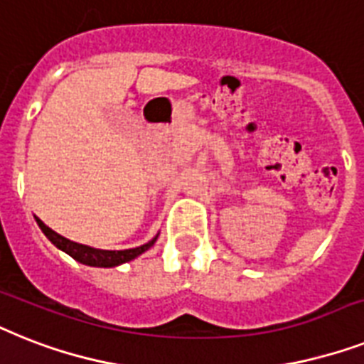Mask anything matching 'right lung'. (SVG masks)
<instances>
[{
	"instance_id": "right-lung-1",
	"label": "right lung",
	"mask_w": 364,
	"mask_h": 364,
	"mask_svg": "<svg viewBox=\"0 0 364 364\" xmlns=\"http://www.w3.org/2000/svg\"><path fill=\"white\" fill-rule=\"evenodd\" d=\"M37 224H38V228L43 230L44 235H46V237H48L59 250H63V252H67L69 256H73V258H75L76 262H80V264L91 265V267H115V265L127 264V262L138 258V256H140L141 252H146L147 249H151L153 243L156 241V237H153L149 243L141 245V247H136V249L102 250V249L87 247V245L75 243V241H70V239L59 235V233H55L54 230L48 228L41 218H37Z\"/></svg>"
}]
</instances>
